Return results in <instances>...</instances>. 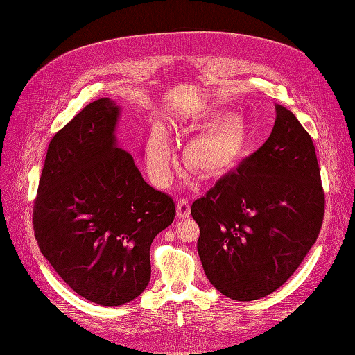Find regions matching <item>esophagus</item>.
<instances>
[{
  "label": "esophagus",
  "mask_w": 355,
  "mask_h": 355,
  "mask_svg": "<svg viewBox=\"0 0 355 355\" xmlns=\"http://www.w3.org/2000/svg\"><path fill=\"white\" fill-rule=\"evenodd\" d=\"M176 214H178V218H180V219H187V218H189V214H191V207H189V202H188V200L182 198V200H179V201L176 202Z\"/></svg>",
  "instance_id": "34e87169"
}]
</instances>
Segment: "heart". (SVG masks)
I'll return each instance as SVG.
<instances>
[{
	"instance_id": "obj_1",
	"label": "heart",
	"mask_w": 355,
	"mask_h": 355,
	"mask_svg": "<svg viewBox=\"0 0 355 355\" xmlns=\"http://www.w3.org/2000/svg\"><path fill=\"white\" fill-rule=\"evenodd\" d=\"M220 115L207 112L192 120V128L202 130L192 135L182 153L184 164L202 179H218L232 171L244 157L249 145V125L240 116L219 120ZM212 125L210 126L209 124ZM209 127L207 128V125ZM207 128L204 129L203 127ZM146 166L157 185L164 187L171 179L173 153L166 130L155 125L146 144Z\"/></svg>"
}]
</instances>
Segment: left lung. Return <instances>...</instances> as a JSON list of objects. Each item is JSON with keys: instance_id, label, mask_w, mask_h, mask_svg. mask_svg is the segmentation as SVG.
Here are the masks:
<instances>
[{"instance_id": "1", "label": "left lung", "mask_w": 355, "mask_h": 355, "mask_svg": "<svg viewBox=\"0 0 355 355\" xmlns=\"http://www.w3.org/2000/svg\"><path fill=\"white\" fill-rule=\"evenodd\" d=\"M268 141L191 206L204 274L234 300L272 293L315 243L324 194L313 139L275 105Z\"/></svg>"}]
</instances>
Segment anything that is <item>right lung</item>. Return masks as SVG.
Listing matches in <instances>:
<instances>
[{"instance_id":"obj_1","label":"right lung","mask_w":355,"mask_h":355,"mask_svg":"<svg viewBox=\"0 0 355 355\" xmlns=\"http://www.w3.org/2000/svg\"><path fill=\"white\" fill-rule=\"evenodd\" d=\"M121 108L89 103L50 141L34 202L40 250L73 292L103 306L130 302L151 278L149 249L175 202L120 148Z\"/></svg>"}]
</instances>
